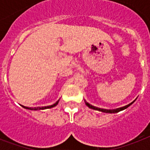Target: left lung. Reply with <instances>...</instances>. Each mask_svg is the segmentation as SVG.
I'll return each mask as SVG.
<instances>
[{
  "instance_id": "1",
  "label": "left lung",
  "mask_w": 150,
  "mask_h": 150,
  "mask_svg": "<svg viewBox=\"0 0 150 150\" xmlns=\"http://www.w3.org/2000/svg\"><path fill=\"white\" fill-rule=\"evenodd\" d=\"M136 100V99H135ZM135 100H133L132 102L130 103H128V105H125V106H124V107H119V108H116V109H103V108H100V107H95V106H93V105L89 104V103L86 102V100H85V103L87 107L90 108V109H93V110H98V111H101V112H103V113H109V114H114V113H117L119 111H121V110H124L127 109L129 106L132 104L133 103L135 102Z\"/></svg>"
}]
</instances>
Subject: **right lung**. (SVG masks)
Segmentation results:
<instances>
[{
  "mask_svg": "<svg viewBox=\"0 0 150 150\" xmlns=\"http://www.w3.org/2000/svg\"><path fill=\"white\" fill-rule=\"evenodd\" d=\"M58 100L57 101L56 103H54V104L50 105V106H46V107H25V106H22V107L25 108V109H28V110H45V109H49V108H52V107H54L55 106L58 104V102H59Z\"/></svg>",
  "mask_w": 150,
  "mask_h": 150,
  "instance_id": "add662e5",
  "label": "right lung"
}]
</instances>
